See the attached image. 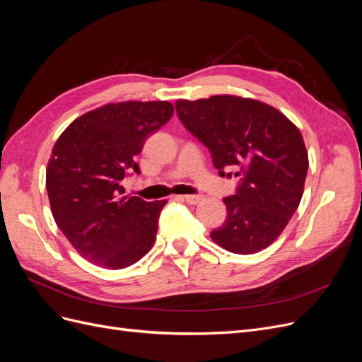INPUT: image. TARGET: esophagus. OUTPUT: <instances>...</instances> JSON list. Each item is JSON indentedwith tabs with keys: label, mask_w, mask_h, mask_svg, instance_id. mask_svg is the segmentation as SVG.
<instances>
[{
	"label": "esophagus",
	"mask_w": 362,
	"mask_h": 362,
	"mask_svg": "<svg viewBox=\"0 0 362 362\" xmlns=\"http://www.w3.org/2000/svg\"><path fill=\"white\" fill-rule=\"evenodd\" d=\"M178 198L184 199L185 202L190 204V205H196L204 199V196H201V194H185V196H178Z\"/></svg>",
	"instance_id": "1"
}]
</instances>
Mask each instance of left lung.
<instances>
[{"mask_svg":"<svg viewBox=\"0 0 362 362\" xmlns=\"http://www.w3.org/2000/svg\"><path fill=\"white\" fill-rule=\"evenodd\" d=\"M187 131L211 152L221 177H240L223 199L226 221L211 231L223 249L255 254L279 237L303 194L308 152L300 131L276 108L249 98L217 95L175 103Z\"/></svg>","mask_w":362,"mask_h":362,"instance_id":"8db88e82","label":"left lung"}]
</instances>
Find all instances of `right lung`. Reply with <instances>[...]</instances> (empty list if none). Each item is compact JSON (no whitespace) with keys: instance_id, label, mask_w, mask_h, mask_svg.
Wrapping results in <instances>:
<instances>
[{"instance_id":"right-lung-1","label":"right lung","mask_w":362,"mask_h":362,"mask_svg":"<svg viewBox=\"0 0 362 362\" xmlns=\"http://www.w3.org/2000/svg\"><path fill=\"white\" fill-rule=\"evenodd\" d=\"M173 115L168 101L107 104L63 131L47 168V192L60 231L87 261L125 269L156 242L166 201L125 196L124 180L140 173L136 156Z\"/></svg>"}]
</instances>
